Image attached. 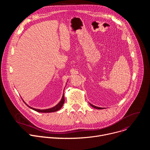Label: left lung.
I'll use <instances>...</instances> for the list:
<instances>
[{"instance_id":"obj_1","label":"left lung","mask_w":150,"mask_h":150,"mask_svg":"<svg viewBox=\"0 0 150 150\" xmlns=\"http://www.w3.org/2000/svg\"><path fill=\"white\" fill-rule=\"evenodd\" d=\"M90 104L91 105V107H93V108H94L95 109H103V108H98V107L95 106V105H93V104H91L90 103Z\"/></svg>"}]
</instances>
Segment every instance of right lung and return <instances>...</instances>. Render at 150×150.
Listing matches in <instances>:
<instances>
[{
    "label": "right lung",
    "mask_w": 150,
    "mask_h": 150,
    "mask_svg": "<svg viewBox=\"0 0 150 150\" xmlns=\"http://www.w3.org/2000/svg\"><path fill=\"white\" fill-rule=\"evenodd\" d=\"M65 89V88H64ZM64 91V90H63ZM23 101L24 102V101L23 100ZM25 104L28 106L29 107V108L36 112H40V113H52V112H56L59 110H60L62 107L63 106L64 103H65V97H64V93L63 94V96H62V98H61V100L59 101V103L56 105L55 106L53 107V108H50V109H43V110H40V109H35V108H32V107H30V105H28L27 104L25 103V102H24Z\"/></svg>",
    "instance_id": "1"
}]
</instances>
